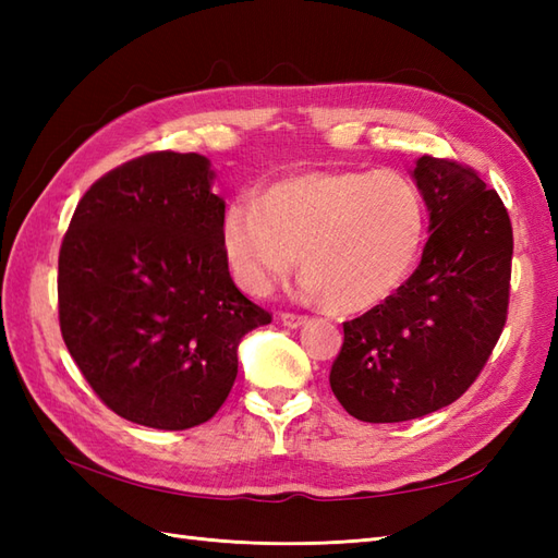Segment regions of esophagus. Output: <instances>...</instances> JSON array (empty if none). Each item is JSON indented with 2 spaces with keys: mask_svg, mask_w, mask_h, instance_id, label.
Listing matches in <instances>:
<instances>
[{
  "mask_svg": "<svg viewBox=\"0 0 558 558\" xmlns=\"http://www.w3.org/2000/svg\"><path fill=\"white\" fill-rule=\"evenodd\" d=\"M278 322H280L282 326H288V328H302V326H306V316H300V314H280Z\"/></svg>",
  "mask_w": 558,
  "mask_h": 558,
  "instance_id": "34e87169",
  "label": "esophagus"
}]
</instances>
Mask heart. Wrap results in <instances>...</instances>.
I'll return each instance as SVG.
<instances>
[{
    "label": "heart",
    "instance_id": "heart-1",
    "mask_svg": "<svg viewBox=\"0 0 558 558\" xmlns=\"http://www.w3.org/2000/svg\"><path fill=\"white\" fill-rule=\"evenodd\" d=\"M424 234L417 186L388 170L282 177L256 201H230L220 222L222 254L244 292L264 298L300 256L304 294L336 314L369 312L396 294L417 264Z\"/></svg>",
    "mask_w": 558,
    "mask_h": 558
}]
</instances>
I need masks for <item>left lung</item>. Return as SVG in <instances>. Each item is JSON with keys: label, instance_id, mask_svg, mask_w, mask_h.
Listing matches in <instances>:
<instances>
[{"label": "left lung", "instance_id": "obj_1", "mask_svg": "<svg viewBox=\"0 0 558 558\" xmlns=\"http://www.w3.org/2000/svg\"><path fill=\"white\" fill-rule=\"evenodd\" d=\"M412 180L429 213L417 270L396 294L342 324L330 388L352 417L417 420L458 400L499 340L513 230L499 194L458 162L422 156Z\"/></svg>", "mask_w": 558, "mask_h": 558}]
</instances>
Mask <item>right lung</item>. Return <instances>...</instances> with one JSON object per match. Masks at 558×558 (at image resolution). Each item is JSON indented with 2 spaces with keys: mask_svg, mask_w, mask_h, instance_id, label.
<instances>
[{
  "mask_svg": "<svg viewBox=\"0 0 558 558\" xmlns=\"http://www.w3.org/2000/svg\"><path fill=\"white\" fill-rule=\"evenodd\" d=\"M198 153H150L78 201L59 252V326L90 388L120 417L182 432L208 422L246 333L270 324L230 278L225 201Z\"/></svg>",
  "mask_w": 558,
  "mask_h": 558,
  "instance_id": "obj_1",
  "label": "right lung"
}]
</instances>
